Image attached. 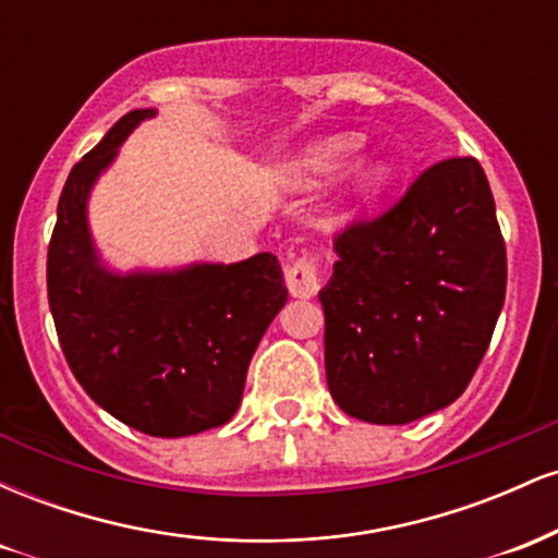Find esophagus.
<instances>
[{
	"label": "esophagus",
	"instance_id": "1",
	"mask_svg": "<svg viewBox=\"0 0 558 558\" xmlns=\"http://www.w3.org/2000/svg\"><path fill=\"white\" fill-rule=\"evenodd\" d=\"M286 286L291 296L310 299L315 296L319 288V270L315 257H301L286 270Z\"/></svg>",
	"mask_w": 558,
	"mask_h": 558
}]
</instances>
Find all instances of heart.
<instances>
[{
    "label": "heart",
    "instance_id": "obj_1",
    "mask_svg": "<svg viewBox=\"0 0 558 558\" xmlns=\"http://www.w3.org/2000/svg\"><path fill=\"white\" fill-rule=\"evenodd\" d=\"M362 138L354 136V133H341V136H330L319 141L317 146H312L304 157H299L293 162V178L301 185H319L328 178L336 175L338 170L349 162L351 157L360 151ZM390 181H393V168L386 162V159H369L364 162L360 170L351 178L349 191L351 196L356 198H373L388 189Z\"/></svg>",
    "mask_w": 558,
    "mask_h": 558
}]
</instances>
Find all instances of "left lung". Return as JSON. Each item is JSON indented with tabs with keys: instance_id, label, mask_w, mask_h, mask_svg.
Returning a JSON list of instances; mask_svg holds the SVG:
<instances>
[{
	"instance_id": "1",
	"label": "left lung",
	"mask_w": 558,
	"mask_h": 558,
	"mask_svg": "<svg viewBox=\"0 0 558 558\" xmlns=\"http://www.w3.org/2000/svg\"><path fill=\"white\" fill-rule=\"evenodd\" d=\"M319 291L325 375L351 417L407 425L464 393L506 296V246L477 159L433 165L336 239Z\"/></svg>"
}]
</instances>
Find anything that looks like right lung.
<instances>
[{
	"mask_svg": "<svg viewBox=\"0 0 558 558\" xmlns=\"http://www.w3.org/2000/svg\"><path fill=\"white\" fill-rule=\"evenodd\" d=\"M155 110H133L70 170L49 241L47 291L65 360L133 430L183 438L233 417L254 351L288 291L270 252L178 270L114 272L88 230V194Z\"/></svg>",
	"mask_w": 558,
	"mask_h": 558,
	"instance_id": "right-lung-1",
	"label": "right lung"
}]
</instances>
